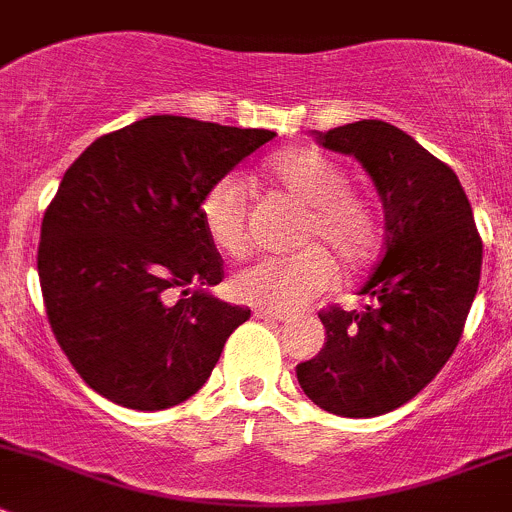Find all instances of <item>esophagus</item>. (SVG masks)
<instances>
[{"label": "esophagus", "mask_w": 512, "mask_h": 512, "mask_svg": "<svg viewBox=\"0 0 512 512\" xmlns=\"http://www.w3.org/2000/svg\"><path fill=\"white\" fill-rule=\"evenodd\" d=\"M255 317H260V320H272V322H287V320H290V315H287V312L265 310V307L255 310Z\"/></svg>", "instance_id": "34e87169"}]
</instances>
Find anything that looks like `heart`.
Returning a JSON list of instances; mask_svg holds the SVG:
<instances>
[{
	"label": "heart",
	"mask_w": 512,
	"mask_h": 512,
	"mask_svg": "<svg viewBox=\"0 0 512 512\" xmlns=\"http://www.w3.org/2000/svg\"><path fill=\"white\" fill-rule=\"evenodd\" d=\"M265 177L300 205L305 217L297 230L302 250L267 255L240 270L232 290L242 302L267 310H297L320 295L337 265L355 272L375 255L380 230L370 202L347 190L340 165L310 147H290L270 157ZM200 220L217 250L242 255L247 247V200L237 177H220L200 197Z\"/></svg>",
	"instance_id": "b5f03b06"
}]
</instances>
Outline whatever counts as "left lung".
<instances>
[{"mask_svg": "<svg viewBox=\"0 0 512 512\" xmlns=\"http://www.w3.org/2000/svg\"><path fill=\"white\" fill-rule=\"evenodd\" d=\"M325 150L355 157L385 212V252L362 310L320 312L327 342L297 365L317 408L375 418L413 400L458 347L475 300L483 242L458 175L380 119L315 132Z\"/></svg>", "mask_w": 512, "mask_h": 512, "instance_id": "1", "label": "left lung"}]
</instances>
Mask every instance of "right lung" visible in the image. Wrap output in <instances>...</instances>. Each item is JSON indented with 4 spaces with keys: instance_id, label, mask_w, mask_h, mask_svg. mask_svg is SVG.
I'll return each mask as SVG.
<instances>
[{
    "instance_id": "obj_1",
    "label": "right lung",
    "mask_w": 512,
    "mask_h": 512,
    "mask_svg": "<svg viewBox=\"0 0 512 512\" xmlns=\"http://www.w3.org/2000/svg\"><path fill=\"white\" fill-rule=\"evenodd\" d=\"M272 137L152 114L64 172L42 220L39 285L59 347L94 393L165 410L205 385L250 310L210 292L225 272L200 197Z\"/></svg>"
}]
</instances>
